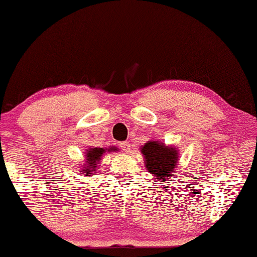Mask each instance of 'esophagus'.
I'll return each mask as SVG.
<instances>
[{
    "mask_svg": "<svg viewBox=\"0 0 257 257\" xmlns=\"http://www.w3.org/2000/svg\"><path fill=\"white\" fill-rule=\"evenodd\" d=\"M119 147H121V149L124 153H128L129 151H131V144H129L128 141L121 142V144H119Z\"/></svg>",
    "mask_w": 257,
    "mask_h": 257,
    "instance_id": "34e87169",
    "label": "esophagus"
}]
</instances>
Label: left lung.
Wrapping results in <instances>:
<instances>
[{
	"label": "left lung",
	"mask_w": 257,
	"mask_h": 257,
	"mask_svg": "<svg viewBox=\"0 0 257 257\" xmlns=\"http://www.w3.org/2000/svg\"><path fill=\"white\" fill-rule=\"evenodd\" d=\"M146 159V167L158 181H168L178 164V151L166 147L159 141H148L141 149Z\"/></svg>",
	"instance_id": "left-lung-1"
}]
</instances>
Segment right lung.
<instances>
[{
  "label": "right lung",
  "mask_w": 257,
  "mask_h": 257,
  "mask_svg": "<svg viewBox=\"0 0 257 257\" xmlns=\"http://www.w3.org/2000/svg\"><path fill=\"white\" fill-rule=\"evenodd\" d=\"M109 151H115V148L109 149ZM103 153H105V149L103 148H92L87 151L86 161L82 166L83 168H80V170L83 171V174H87V177H90V175L92 174V172L96 173L95 170L97 168V164H98V161L100 160V157L103 155ZM85 164L87 165L86 167L85 166Z\"/></svg>",
  "instance_id": "right-lung-1"
}]
</instances>
